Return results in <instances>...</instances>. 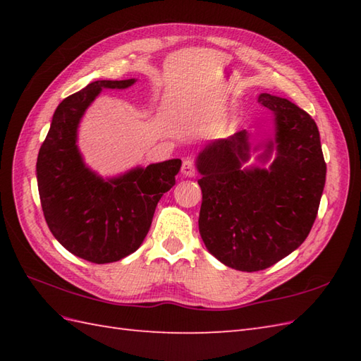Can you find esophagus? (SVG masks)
Instances as JSON below:
<instances>
[{"label": "esophagus", "instance_id": "1", "mask_svg": "<svg viewBox=\"0 0 361 361\" xmlns=\"http://www.w3.org/2000/svg\"><path fill=\"white\" fill-rule=\"evenodd\" d=\"M181 173L185 176H195L197 173V164L192 158H186L183 161V166H181Z\"/></svg>", "mask_w": 361, "mask_h": 361}]
</instances>
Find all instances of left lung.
Masks as SVG:
<instances>
[{"label":"left lung","instance_id":"left-lung-1","mask_svg":"<svg viewBox=\"0 0 361 361\" xmlns=\"http://www.w3.org/2000/svg\"><path fill=\"white\" fill-rule=\"evenodd\" d=\"M259 104L276 114L270 169H242L250 158L245 130L208 145L198 157L203 200L200 235L220 262L240 271H259L301 245L315 224L326 183L319 132L309 113L287 99L260 94Z\"/></svg>","mask_w":361,"mask_h":361}]
</instances>
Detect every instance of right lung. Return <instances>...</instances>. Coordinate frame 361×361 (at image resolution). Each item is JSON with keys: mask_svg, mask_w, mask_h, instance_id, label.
I'll return each instance as SVG.
<instances>
[{"mask_svg": "<svg viewBox=\"0 0 361 361\" xmlns=\"http://www.w3.org/2000/svg\"><path fill=\"white\" fill-rule=\"evenodd\" d=\"M132 83L135 79L96 80L63 99L37 158L38 194L52 235L93 264L116 262L141 247L159 198L181 167V159H169L104 181L83 164L75 145L83 111L102 88Z\"/></svg>", "mask_w": 361, "mask_h": 361, "instance_id": "add662e5", "label": "right lung"}]
</instances>
